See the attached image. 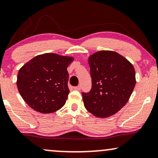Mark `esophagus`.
Returning <instances> with one entry per match:
<instances>
[{
	"label": "esophagus",
	"mask_w": 158,
	"mask_h": 158,
	"mask_svg": "<svg viewBox=\"0 0 158 158\" xmlns=\"http://www.w3.org/2000/svg\"><path fill=\"white\" fill-rule=\"evenodd\" d=\"M73 89H76V90H80L81 86L79 85V86H77V87H73Z\"/></svg>",
	"instance_id": "obj_1"
}]
</instances>
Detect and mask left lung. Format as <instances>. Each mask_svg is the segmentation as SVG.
I'll list each match as a JSON object with an SVG mask.
<instances>
[{"label": "left lung", "instance_id": "8db88e82", "mask_svg": "<svg viewBox=\"0 0 158 158\" xmlns=\"http://www.w3.org/2000/svg\"><path fill=\"white\" fill-rule=\"evenodd\" d=\"M92 88L82 93L87 111L95 117L114 115L126 104L135 85V73L126 58L113 51L89 56Z\"/></svg>", "mask_w": 158, "mask_h": 158}]
</instances>
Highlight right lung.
<instances>
[{
	"label": "right lung",
	"mask_w": 158,
	"mask_h": 158,
	"mask_svg": "<svg viewBox=\"0 0 158 158\" xmlns=\"http://www.w3.org/2000/svg\"><path fill=\"white\" fill-rule=\"evenodd\" d=\"M73 57L54 53L35 56L19 69L17 85L25 103L33 110L53 113L65 105L69 89L67 68Z\"/></svg>",
	"instance_id": "add662e5"
}]
</instances>
